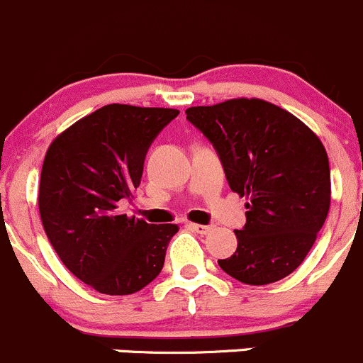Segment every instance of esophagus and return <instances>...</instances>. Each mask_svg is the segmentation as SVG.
I'll use <instances>...</instances> for the list:
<instances>
[{"mask_svg": "<svg viewBox=\"0 0 363 363\" xmlns=\"http://www.w3.org/2000/svg\"><path fill=\"white\" fill-rule=\"evenodd\" d=\"M189 228H191L193 232L200 233V235H207V233H211L212 230H214V226H212V225H199V223H189Z\"/></svg>", "mask_w": 363, "mask_h": 363, "instance_id": "1", "label": "esophagus"}]
</instances>
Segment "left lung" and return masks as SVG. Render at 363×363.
<instances>
[{
	"label": "left lung",
	"instance_id": "left-lung-1",
	"mask_svg": "<svg viewBox=\"0 0 363 363\" xmlns=\"http://www.w3.org/2000/svg\"><path fill=\"white\" fill-rule=\"evenodd\" d=\"M186 119L208 138L230 189L246 196L237 250L219 267L244 284L276 283L303 262L330 208L323 144L300 119L258 98L189 107Z\"/></svg>",
	"mask_w": 363,
	"mask_h": 363
}]
</instances>
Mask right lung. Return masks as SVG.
Segmentation results:
<instances>
[{
	"mask_svg": "<svg viewBox=\"0 0 363 363\" xmlns=\"http://www.w3.org/2000/svg\"><path fill=\"white\" fill-rule=\"evenodd\" d=\"M175 108L112 104L82 117L47 149L38 207L43 230L67 269L105 295H130L161 272L177 225L123 214L158 133Z\"/></svg>",
	"mask_w": 363,
	"mask_h": 363,
	"instance_id": "add662e5",
	"label": "right lung"
}]
</instances>
